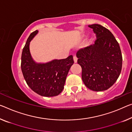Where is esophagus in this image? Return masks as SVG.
<instances>
[{
    "label": "esophagus",
    "instance_id": "esophagus-1",
    "mask_svg": "<svg viewBox=\"0 0 132 132\" xmlns=\"http://www.w3.org/2000/svg\"><path fill=\"white\" fill-rule=\"evenodd\" d=\"M73 59H74V61L75 63H76V62H77V58L76 56H74V57H73Z\"/></svg>",
    "mask_w": 132,
    "mask_h": 132
}]
</instances>
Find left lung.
<instances>
[{
  "label": "left lung",
  "instance_id": "1",
  "mask_svg": "<svg viewBox=\"0 0 132 132\" xmlns=\"http://www.w3.org/2000/svg\"><path fill=\"white\" fill-rule=\"evenodd\" d=\"M96 35L94 44L77 52L82 68V80L95 92L106 90L114 84L122 67L120 46L112 33L98 24L88 25Z\"/></svg>",
  "mask_w": 132,
  "mask_h": 132
}]
</instances>
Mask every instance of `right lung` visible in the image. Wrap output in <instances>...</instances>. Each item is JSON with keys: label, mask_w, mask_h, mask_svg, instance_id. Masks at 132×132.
Segmentation results:
<instances>
[{"label": "right lung", "mask_w": 132, "mask_h": 132, "mask_svg": "<svg viewBox=\"0 0 132 132\" xmlns=\"http://www.w3.org/2000/svg\"><path fill=\"white\" fill-rule=\"evenodd\" d=\"M38 32L36 30L29 35L22 51V72L28 86L34 92L44 97L58 96L63 90L68 71L74 64L72 55L46 63L36 62L31 56L29 45Z\"/></svg>", "instance_id": "1"}]
</instances>
